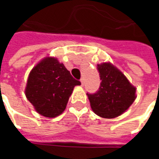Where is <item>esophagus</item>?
Here are the masks:
<instances>
[{"instance_id":"obj_1","label":"esophagus","mask_w":159,"mask_h":159,"mask_svg":"<svg viewBox=\"0 0 159 159\" xmlns=\"http://www.w3.org/2000/svg\"><path fill=\"white\" fill-rule=\"evenodd\" d=\"M81 83H82V86H84V84H85V82H84V78H81Z\"/></svg>"}]
</instances>
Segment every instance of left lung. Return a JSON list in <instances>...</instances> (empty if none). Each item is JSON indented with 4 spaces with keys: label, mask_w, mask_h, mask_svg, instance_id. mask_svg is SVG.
Here are the masks:
<instances>
[{
    "label": "left lung",
    "mask_w": 159,
    "mask_h": 159,
    "mask_svg": "<svg viewBox=\"0 0 159 159\" xmlns=\"http://www.w3.org/2000/svg\"><path fill=\"white\" fill-rule=\"evenodd\" d=\"M101 80L99 90L87 93L92 110L98 116L113 118L123 114L135 100V88L110 63L97 66Z\"/></svg>",
    "instance_id": "obj_1"
}]
</instances>
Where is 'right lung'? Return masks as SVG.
<instances>
[{
    "label": "right lung",
    "instance_id": "right-lung-1",
    "mask_svg": "<svg viewBox=\"0 0 159 159\" xmlns=\"http://www.w3.org/2000/svg\"><path fill=\"white\" fill-rule=\"evenodd\" d=\"M80 84L62 63L47 57L30 73L25 95L38 113L55 117L65 111L74 87Z\"/></svg>",
    "mask_w": 159,
    "mask_h": 159
}]
</instances>
